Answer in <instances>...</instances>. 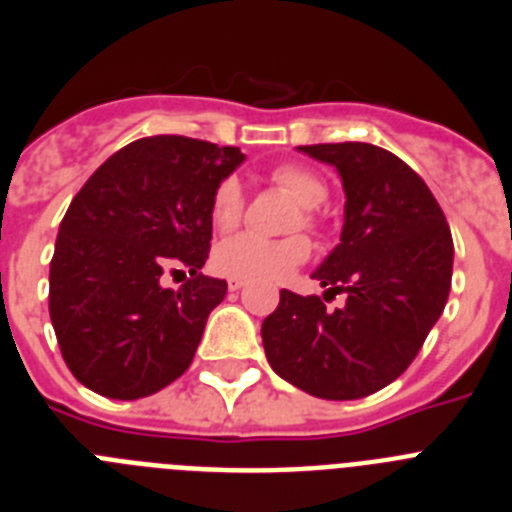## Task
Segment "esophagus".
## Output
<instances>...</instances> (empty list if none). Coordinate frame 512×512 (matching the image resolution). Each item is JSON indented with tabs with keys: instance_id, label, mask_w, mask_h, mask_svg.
<instances>
[{
	"instance_id": "esophagus-1",
	"label": "esophagus",
	"mask_w": 512,
	"mask_h": 512,
	"mask_svg": "<svg viewBox=\"0 0 512 512\" xmlns=\"http://www.w3.org/2000/svg\"><path fill=\"white\" fill-rule=\"evenodd\" d=\"M241 287H243L241 279H230V282H228V289H230V292H238V289H241Z\"/></svg>"
}]
</instances>
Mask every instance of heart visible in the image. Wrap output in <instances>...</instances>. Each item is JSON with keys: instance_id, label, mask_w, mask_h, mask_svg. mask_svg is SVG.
<instances>
[{"instance_id": "obj_1", "label": "heart", "mask_w": 512, "mask_h": 512, "mask_svg": "<svg viewBox=\"0 0 512 512\" xmlns=\"http://www.w3.org/2000/svg\"><path fill=\"white\" fill-rule=\"evenodd\" d=\"M271 182L292 197L300 207H305L300 215L305 228H315V215L312 210L323 205L328 197V187L315 171L305 166L284 164L271 171ZM243 184L228 176L217 184L210 200V217L217 230H233L243 217ZM295 223V228L300 225ZM310 256V243L305 235H287V238H261L256 233H241L233 238H225L217 243L212 253V266L217 274L230 279H243V282H282L292 274V269L302 264Z\"/></svg>"}]
</instances>
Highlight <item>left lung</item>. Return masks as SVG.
Masks as SVG:
<instances>
[{"mask_svg":"<svg viewBox=\"0 0 512 512\" xmlns=\"http://www.w3.org/2000/svg\"><path fill=\"white\" fill-rule=\"evenodd\" d=\"M336 166L346 192L341 243L312 271L323 299L282 289L261 325L271 369L323 400H359L395 382L441 318L454 241L431 189L402 158L372 143L300 146Z\"/></svg>","mask_w":512,"mask_h":512,"instance_id":"obj_1","label":"left lung"}]
</instances>
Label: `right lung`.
I'll use <instances>...</instances> for the list:
<instances>
[{
    "mask_svg": "<svg viewBox=\"0 0 512 512\" xmlns=\"http://www.w3.org/2000/svg\"><path fill=\"white\" fill-rule=\"evenodd\" d=\"M241 148L184 135L140 138L79 189L58 228L48 310L66 366L92 392L138 400L182 377L228 292L202 274L215 187ZM187 265L179 290L160 284Z\"/></svg>",
    "mask_w": 512,
    "mask_h": 512,
    "instance_id": "obj_1",
    "label": "right lung"
}]
</instances>
